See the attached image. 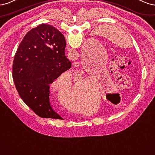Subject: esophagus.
Masks as SVG:
<instances>
[{
    "instance_id": "obj_1",
    "label": "esophagus",
    "mask_w": 155,
    "mask_h": 155,
    "mask_svg": "<svg viewBox=\"0 0 155 155\" xmlns=\"http://www.w3.org/2000/svg\"><path fill=\"white\" fill-rule=\"evenodd\" d=\"M78 64H79L78 62H74L73 63V66L74 67V66H75V67H77L78 66H79V65H78Z\"/></svg>"
}]
</instances>
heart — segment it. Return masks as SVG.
I'll list each match as a JSON object with an SVG mask.
<instances>
[{
  "instance_id": "b5f03b06",
  "label": "heart",
  "mask_w": 155,
  "mask_h": 155,
  "mask_svg": "<svg viewBox=\"0 0 155 155\" xmlns=\"http://www.w3.org/2000/svg\"><path fill=\"white\" fill-rule=\"evenodd\" d=\"M84 78V77L82 75L80 76V77L78 78L75 79V81H74V84H73V86L72 87V92L71 91H69V95L70 97H74L76 96H78V94H80V92L79 93H76L77 92V87L78 84L81 82V81H82V79ZM62 81H65V82H67L68 84H71V75L70 73L69 72H64L63 73H62L60 77L55 80V81H54L53 84L54 85V87L57 88V90H58V91L59 92H62L64 93L63 91L62 90V88L61 86H60V84H61V82ZM80 86V85H79Z\"/></svg>"
}]
</instances>
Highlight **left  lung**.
I'll use <instances>...</instances> for the list:
<instances>
[{
	"label": "left lung",
	"mask_w": 155,
	"mask_h": 155,
	"mask_svg": "<svg viewBox=\"0 0 155 155\" xmlns=\"http://www.w3.org/2000/svg\"><path fill=\"white\" fill-rule=\"evenodd\" d=\"M107 98H108V99H109V101H111V100H110V99H109V98H108V97H107ZM111 102H112V101H111Z\"/></svg>",
	"instance_id": "1"
}]
</instances>
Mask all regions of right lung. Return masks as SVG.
<instances>
[{
  "instance_id": "obj_1",
  "label": "right lung",
  "mask_w": 155,
  "mask_h": 155,
  "mask_svg": "<svg viewBox=\"0 0 155 155\" xmlns=\"http://www.w3.org/2000/svg\"><path fill=\"white\" fill-rule=\"evenodd\" d=\"M66 40L57 29L42 24L28 31L15 55L13 78L22 101L38 116L63 119L53 109L49 86L71 63L65 54Z\"/></svg>"
}]
</instances>
